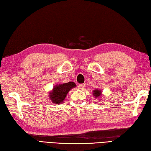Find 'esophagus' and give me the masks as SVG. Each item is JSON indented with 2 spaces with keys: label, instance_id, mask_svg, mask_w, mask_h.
<instances>
[{
  "label": "esophagus",
  "instance_id": "1",
  "mask_svg": "<svg viewBox=\"0 0 151 151\" xmlns=\"http://www.w3.org/2000/svg\"><path fill=\"white\" fill-rule=\"evenodd\" d=\"M78 89H80V90H82L85 87V84H81V85H78Z\"/></svg>",
  "mask_w": 151,
  "mask_h": 151
}]
</instances>
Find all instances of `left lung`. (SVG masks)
<instances>
[{
	"label": "left lung",
	"instance_id": "left-lung-1",
	"mask_svg": "<svg viewBox=\"0 0 151 151\" xmlns=\"http://www.w3.org/2000/svg\"><path fill=\"white\" fill-rule=\"evenodd\" d=\"M92 94L96 99H98V101H101V99L103 98V94L102 93V90L98 89V88L93 90Z\"/></svg>",
	"mask_w": 151,
	"mask_h": 151
}]
</instances>
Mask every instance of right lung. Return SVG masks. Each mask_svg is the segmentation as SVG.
Masks as SVG:
<instances>
[{"instance_id":"obj_1","label":"right lung","mask_w":151,"mask_h":151,"mask_svg":"<svg viewBox=\"0 0 151 151\" xmlns=\"http://www.w3.org/2000/svg\"><path fill=\"white\" fill-rule=\"evenodd\" d=\"M75 87L76 85L72 81L55 85L50 91L48 97L53 104L60 105L64 101L70 90Z\"/></svg>"}]
</instances>
